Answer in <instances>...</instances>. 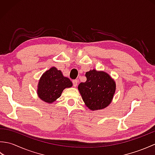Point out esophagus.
<instances>
[{
  "label": "esophagus",
  "instance_id": "34e87169",
  "mask_svg": "<svg viewBox=\"0 0 155 155\" xmlns=\"http://www.w3.org/2000/svg\"><path fill=\"white\" fill-rule=\"evenodd\" d=\"M78 81L77 79H75L72 81V83H73V86L74 87H76L78 85Z\"/></svg>",
  "mask_w": 155,
  "mask_h": 155
}]
</instances>
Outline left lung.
I'll return each mask as SVG.
<instances>
[{"label": "left lung", "instance_id": "8db88e82", "mask_svg": "<svg viewBox=\"0 0 155 155\" xmlns=\"http://www.w3.org/2000/svg\"><path fill=\"white\" fill-rule=\"evenodd\" d=\"M85 76L87 81L78 84V89L86 106L91 110L103 109L113 100L116 83L104 71L91 70Z\"/></svg>", "mask_w": 155, "mask_h": 155}]
</instances>
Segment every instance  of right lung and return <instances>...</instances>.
I'll return each mask as SVG.
<instances>
[{"instance_id": "1", "label": "right lung", "mask_w": 155, "mask_h": 155, "mask_svg": "<svg viewBox=\"0 0 155 155\" xmlns=\"http://www.w3.org/2000/svg\"><path fill=\"white\" fill-rule=\"evenodd\" d=\"M72 86V82L68 78L64 77L62 72L57 68L52 67L41 77L37 94L42 101L52 103L61 97L64 88Z\"/></svg>"}]
</instances>
